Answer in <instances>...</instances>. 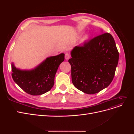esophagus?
I'll list each match as a JSON object with an SVG mask.
<instances>
[{"label": "esophagus", "mask_w": 134, "mask_h": 134, "mask_svg": "<svg viewBox=\"0 0 134 134\" xmlns=\"http://www.w3.org/2000/svg\"><path fill=\"white\" fill-rule=\"evenodd\" d=\"M70 58V55L69 54L66 53L65 55V58L66 60H68Z\"/></svg>", "instance_id": "1"}]
</instances>
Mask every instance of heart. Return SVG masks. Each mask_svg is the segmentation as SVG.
Instances as JSON below:
<instances>
[{"instance_id":"1","label":"heart","mask_w":134,"mask_h":134,"mask_svg":"<svg viewBox=\"0 0 134 134\" xmlns=\"http://www.w3.org/2000/svg\"><path fill=\"white\" fill-rule=\"evenodd\" d=\"M90 35H89L88 34L85 35L84 36H83V37H82V38H81V40H80V43H86V42H87L89 41V40H90Z\"/></svg>"}]
</instances>
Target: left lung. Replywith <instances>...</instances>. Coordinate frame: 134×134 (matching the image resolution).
<instances>
[{
  "label": "left lung",
  "mask_w": 134,
  "mask_h": 134,
  "mask_svg": "<svg viewBox=\"0 0 134 134\" xmlns=\"http://www.w3.org/2000/svg\"><path fill=\"white\" fill-rule=\"evenodd\" d=\"M68 60L71 68V80L82 92L98 93L111 84L119 62V54L114 38L105 33L75 46Z\"/></svg>",
  "instance_id": "8db88e82"
}]
</instances>
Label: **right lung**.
Wrapping results in <instances>:
<instances>
[{"mask_svg":"<svg viewBox=\"0 0 134 134\" xmlns=\"http://www.w3.org/2000/svg\"><path fill=\"white\" fill-rule=\"evenodd\" d=\"M65 54L47 58L30 70H22L12 63V76L15 83L28 94L38 96L49 91L54 86L55 76Z\"/></svg>","mask_w":134,"mask_h":134,"instance_id":"obj_1","label":"right lung"}]
</instances>
